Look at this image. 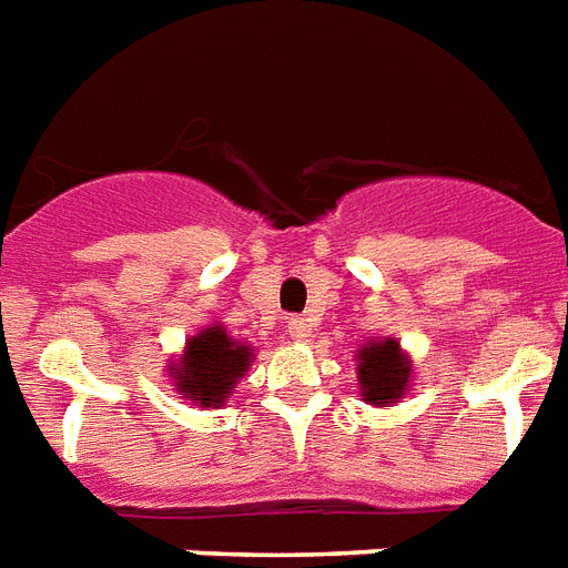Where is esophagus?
I'll return each instance as SVG.
<instances>
[{
	"label": "esophagus",
	"instance_id": "34e87169",
	"mask_svg": "<svg viewBox=\"0 0 568 568\" xmlns=\"http://www.w3.org/2000/svg\"><path fill=\"white\" fill-rule=\"evenodd\" d=\"M290 328V337L296 339V343H311L313 337V322L305 320V316H293V320L287 322Z\"/></svg>",
	"mask_w": 568,
	"mask_h": 568
}]
</instances>
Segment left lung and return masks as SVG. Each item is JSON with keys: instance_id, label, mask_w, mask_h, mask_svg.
Instances as JSON below:
<instances>
[{"instance_id": "obj_1", "label": "left lung", "mask_w": 568, "mask_h": 568, "mask_svg": "<svg viewBox=\"0 0 568 568\" xmlns=\"http://www.w3.org/2000/svg\"><path fill=\"white\" fill-rule=\"evenodd\" d=\"M357 387L366 405L393 407L410 393L413 361L396 337H375L357 348Z\"/></svg>"}]
</instances>
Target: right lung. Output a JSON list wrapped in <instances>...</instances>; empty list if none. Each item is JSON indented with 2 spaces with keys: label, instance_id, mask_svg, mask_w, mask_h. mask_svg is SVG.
<instances>
[{
  "label": "right lung",
  "instance_id": "obj_1",
  "mask_svg": "<svg viewBox=\"0 0 568 568\" xmlns=\"http://www.w3.org/2000/svg\"><path fill=\"white\" fill-rule=\"evenodd\" d=\"M255 363V346L234 339L225 325L211 322L205 328L187 337L184 352L170 361L172 389L184 402L202 407H222Z\"/></svg>",
  "mask_w": 568,
  "mask_h": 568
}]
</instances>
